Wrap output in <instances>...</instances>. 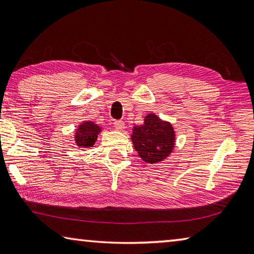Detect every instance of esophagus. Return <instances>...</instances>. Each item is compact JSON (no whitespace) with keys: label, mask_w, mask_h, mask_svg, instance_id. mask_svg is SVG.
<instances>
[{"label":"esophagus","mask_w":254,"mask_h":254,"mask_svg":"<svg viewBox=\"0 0 254 254\" xmlns=\"http://www.w3.org/2000/svg\"><path fill=\"white\" fill-rule=\"evenodd\" d=\"M114 127L119 131H122L126 127V124H124L123 121H114Z\"/></svg>","instance_id":"34e87169"}]
</instances>
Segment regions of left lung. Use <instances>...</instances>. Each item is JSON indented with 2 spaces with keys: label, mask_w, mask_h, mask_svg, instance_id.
<instances>
[{
  "label": "left lung",
  "mask_w": 254,
  "mask_h": 254,
  "mask_svg": "<svg viewBox=\"0 0 254 254\" xmlns=\"http://www.w3.org/2000/svg\"><path fill=\"white\" fill-rule=\"evenodd\" d=\"M131 139L143 161L157 163L169 157L175 147L176 134L169 122L150 113L144 118L142 126L133 127Z\"/></svg>",
  "instance_id": "left-lung-1"
}]
</instances>
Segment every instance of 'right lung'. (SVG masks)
<instances>
[{"label":"right lung","mask_w":254,"mask_h":254,"mask_svg":"<svg viewBox=\"0 0 254 254\" xmlns=\"http://www.w3.org/2000/svg\"><path fill=\"white\" fill-rule=\"evenodd\" d=\"M102 128L92 121H85L80 124L75 133L76 144L79 148H89L95 144L98 133Z\"/></svg>","instance_id":"add662e5"}]
</instances>
